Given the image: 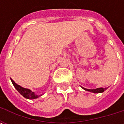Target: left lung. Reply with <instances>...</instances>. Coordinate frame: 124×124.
I'll list each match as a JSON object with an SVG mask.
<instances>
[{
  "label": "left lung",
  "mask_w": 124,
  "mask_h": 124,
  "mask_svg": "<svg viewBox=\"0 0 124 124\" xmlns=\"http://www.w3.org/2000/svg\"><path fill=\"white\" fill-rule=\"evenodd\" d=\"M81 88H82V89H84V90H86V91L90 92H92V93H102V92H104L107 89V88H98L92 89H92L85 88H83V87H82V86H81Z\"/></svg>",
  "instance_id": "8db88e82"
}]
</instances>
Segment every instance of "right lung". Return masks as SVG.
<instances>
[{
  "label": "right lung",
  "instance_id": "add662e5",
  "mask_svg": "<svg viewBox=\"0 0 124 124\" xmlns=\"http://www.w3.org/2000/svg\"><path fill=\"white\" fill-rule=\"evenodd\" d=\"M10 80H11V82H12L13 86H15V88L17 90V91L22 96H24V97L26 98V99H30V100L36 99L38 98H39L40 96L43 95V94L37 95V94H36L34 92H32V90H31L30 89L24 88H23L22 86H19V85L17 84L16 82H15V81L12 80L11 78H10Z\"/></svg>",
  "mask_w": 124,
  "mask_h": 124
}]
</instances>
